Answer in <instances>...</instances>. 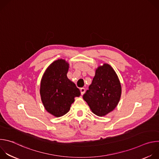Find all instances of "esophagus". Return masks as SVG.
Returning a JSON list of instances; mask_svg holds the SVG:
<instances>
[{
  "mask_svg": "<svg viewBox=\"0 0 159 159\" xmlns=\"http://www.w3.org/2000/svg\"><path fill=\"white\" fill-rule=\"evenodd\" d=\"M80 90L81 94L83 95V94L85 93V89L84 88V87H82V88H80Z\"/></svg>",
  "mask_w": 159,
  "mask_h": 159,
  "instance_id": "obj_1",
  "label": "esophagus"
}]
</instances>
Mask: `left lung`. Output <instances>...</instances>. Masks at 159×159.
<instances>
[{"instance_id":"obj_1","label":"left lung","mask_w":159,"mask_h":159,"mask_svg":"<svg viewBox=\"0 0 159 159\" xmlns=\"http://www.w3.org/2000/svg\"><path fill=\"white\" fill-rule=\"evenodd\" d=\"M121 94L118 75L109 65L105 63L96 69L92 84L83 98L96 115L103 116L116 107Z\"/></svg>"}]
</instances>
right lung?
Here are the masks:
<instances>
[{
  "label": "right lung",
  "mask_w": 159,
  "mask_h": 159,
  "mask_svg": "<svg viewBox=\"0 0 159 159\" xmlns=\"http://www.w3.org/2000/svg\"><path fill=\"white\" fill-rule=\"evenodd\" d=\"M68 70L69 63L65 60H56L48 67L41 79V101L46 110L56 117L69 112L74 98L80 95L75 84L67 78Z\"/></svg>",
  "instance_id": "obj_1"
}]
</instances>
